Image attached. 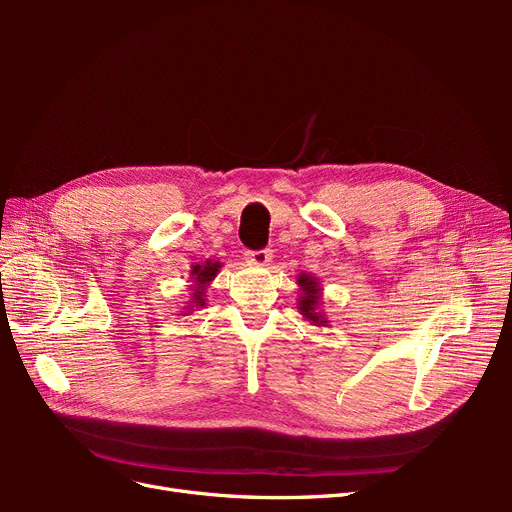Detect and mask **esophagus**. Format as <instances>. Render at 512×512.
Wrapping results in <instances>:
<instances>
[{"label":"esophagus","mask_w":512,"mask_h":512,"mask_svg":"<svg viewBox=\"0 0 512 512\" xmlns=\"http://www.w3.org/2000/svg\"><path fill=\"white\" fill-rule=\"evenodd\" d=\"M245 256H247V262H250V265L265 267L267 262L271 260V250H252V252H247Z\"/></svg>","instance_id":"1"}]
</instances>
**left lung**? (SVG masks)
<instances>
[{
  "instance_id": "left-lung-1",
  "label": "left lung",
  "mask_w": 512,
  "mask_h": 512,
  "mask_svg": "<svg viewBox=\"0 0 512 512\" xmlns=\"http://www.w3.org/2000/svg\"><path fill=\"white\" fill-rule=\"evenodd\" d=\"M299 286H301V290H303V297H301V303H299L301 314H303L307 320H312V322H320V324L327 322V320L320 318V314L314 312V307H316V303H318V294H320V288H318L314 277L299 275Z\"/></svg>"
}]
</instances>
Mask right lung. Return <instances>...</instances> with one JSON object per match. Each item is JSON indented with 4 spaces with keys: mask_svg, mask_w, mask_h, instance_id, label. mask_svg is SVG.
<instances>
[{
    "mask_svg": "<svg viewBox=\"0 0 512 512\" xmlns=\"http://www.w3.org/2000/svg\"><path fill=\"white\" fill-rule=\"evenodd\" d=\"M218 269H220V262H207L205 267H200V265H196L194 267V275H196V284H198V290L194 292V303H198V305H205V299H203V288H205V284L207 282H211L213 277H215V273H218Z\"/></svg>",
    "mask_w": 512,
    "mask_h": 512,
    "instance_id": "1",
    "label": "right lung"
}]
</instances>
